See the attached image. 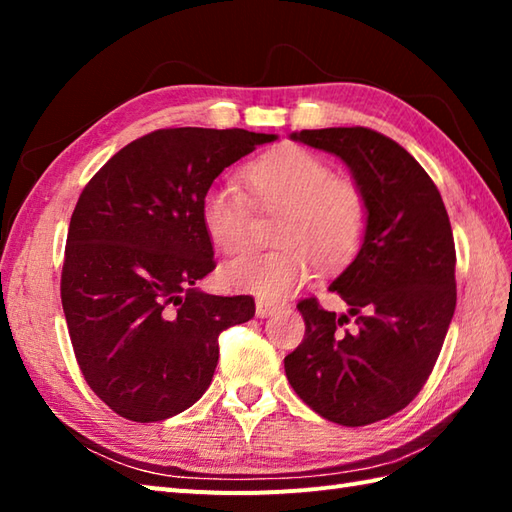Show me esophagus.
I'll use <instances>...</instances> for the list:
<instances>
[{"label":"esophagus","mask_w":512,"mask_h":512,"mask_svg":"<svg viewBox=\"0 0 512 512\" xmlns=\"http://www.w3.org/2000/svg\"><path fill=\"white\" fill-rule=\"evenodd\" d=\"M281 306H284V303H277V301H270V299H257L255 312H257V317L264 319V317H270V314L279 310Z\"/></svg>","instance_id":"1"}]
</instances>
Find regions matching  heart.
I'll return each mask as SVG.
<instances>
[{
	"label": "heart",
	"mask_w": 512,
	"mask_h": 512,
	"mask_svg": "<svg viewBox=\"0 0 512 512\" xmlns=\"http://www.w3.org/2000/svg\"><path fill=\"white\" fill-rule=\"evenodd\" d=\"M244 182L257 211H279L273 226V242L279 246L228 264L222 273L228 288L266 299L286 297L308 284L317 264L336 270L361 248L369 222L363 189L332 173L310 149L286 145L268 151L244 169ZM200 222L217 253L246 250L250 211L239 189L206 191Z\"/></svg>",
	"instance_id": "1"
}]
</instances>
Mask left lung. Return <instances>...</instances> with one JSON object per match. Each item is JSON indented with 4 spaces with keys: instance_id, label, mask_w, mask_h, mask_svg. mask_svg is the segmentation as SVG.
Masks as SVG:
<instances>
[{
    "instance_id": "left-lung-1",
    "label": "left lung",
    "mask_w": 512,
    "mask_h": 512,
    "mask_svg": "<svg viewBox=\"0 0 512 512\" xmlns=\"http://www.w3.org/2000/svg\"><path fill=\"white\" fill-rule=\"evenodd\" d=\"M292 140L350 167L369 222L354 262L330 284L350 310L297 303L306 336L284 358L286 376L325 420L365 427L405 409L438 361L455 312L451 222L429 173L396 140L367 127L303 129Z\"/></svg>"
}]
</instances>
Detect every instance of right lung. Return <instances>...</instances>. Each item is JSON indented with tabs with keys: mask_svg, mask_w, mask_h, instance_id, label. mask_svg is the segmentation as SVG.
I'll use <instances>...</instances> for the list:
<instances>
[{
	"mask_svg": "<svg viewBox=\"0 0 512 512\" xmlns=\"http://www.w3.org/2000/svg\"><path fill=\"white\" fill-rule=\"evenodd\" d=\"M275 134L156 129L114 154L74 206L61 303L85 383L118 416L189 409L220 358L222 330L255 317L248 295H206L215 268L200 222L213 180Z\"/></svg>",
	"mask_w": 512,
	"mask_h": 512,
	"instance_id": "add662e5",
	"label": "right lung"
}]
</instances>
